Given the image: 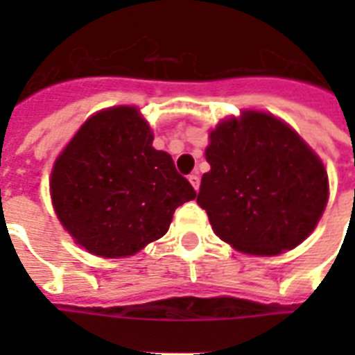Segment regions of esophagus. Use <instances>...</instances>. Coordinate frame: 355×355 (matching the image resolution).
Segmentation results:
<instances>
[{"label":"esophagus","mask_w":355,"mask_h":355,"mask_svg":"<svg viewBox=\"0 0 355 355\" xmlns=\"http://www.w3.org/2000/svg\"><path fill=\"white\" fill-rule=\"evenodd\" d=\"M189 182H191V186L195 188V191H199V186H200V177H199V173H191L189 175Z\"/></svg>","instance_id":"obj_1"}]
</instances>
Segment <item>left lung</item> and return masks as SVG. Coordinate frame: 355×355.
<instances>
[{"mask_svg": "<svg viewBox=\"0 0 355 355\" xmlns=\"http://www.w3.org/2000/svg\"><path fill=\"white\" fill-rule=\"evenodd\" d=\"M206 160L197 202L223 241L276 256L313 232L328 202V175L289 125L254 110L225 119L210 132Z\"/></svg>", "mask_w": 355, "mask_h": 355, "instance_id": "left-lung-1", "label": "left lung"}]
</instances>
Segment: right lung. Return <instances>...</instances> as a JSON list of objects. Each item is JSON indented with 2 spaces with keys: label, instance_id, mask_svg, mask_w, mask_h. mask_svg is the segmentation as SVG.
<instances>
[{
  "label": "right lung",
  "instance_id": "add662e5",
  "mask_svg": "<svg viewBox=\"0 0 355 355\" xmlns=\"http://www.w3.org/2000/svg\"><path fill=\"white\" fill-rule=\"evenodd\" d=\"M49 188L62 227L103 258L132 256L160 239L178 206L197 197L171 156L153 147L134 107L94 114L55 162Z\"/></svg>",
  "mask_w": 355,
  "mask_h": 355
}]
</instances>
